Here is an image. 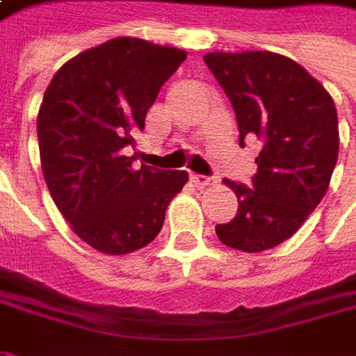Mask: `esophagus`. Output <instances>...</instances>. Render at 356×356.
I'll list each match as a JSON object with an SVG mask.
<instances>
[{"label": "esophagus", "instance_id": "34e87169", "mask_svg": "<svg viewBox=\"0 0 356 356\" xmlns=\"http://www.w3.org/2000/svg\"><path fill=\"white\" fill-rule=\"evenodd\" d=\"M191 181L197 185V187H209V185H215L216 179L204 177V175H191Z\"/></svg>", "mask_w": 356, "mask_h": 356}]
</instances>
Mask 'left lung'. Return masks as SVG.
<instances>
[{
    "label": "left lung",
    "instance_id": "8db88e82",
    "mask_svg": "<svg viewBox=\"0 0 356 356\" xmlns=\"http://www.w3.org/2000/svg\"><path fill=\"white\" fill-rule=\"evenodd\" d=\"M204 63L234 108L240 145L262 141L250 189L225 179L238 211L216 225V236L236 250H270L298 232L327 193L339 155L335 102L319 80L277 53H209Z\"/></svg>",
    "mask_w": 356,
    "mask_h": 356
}]
</instances>
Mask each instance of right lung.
Masks as SVG:
<instances>
[{"label":"right lung","instance_id":"add662e5","mask_svg":"<svg viewBox=\"0 0 356 356\" xmlns=\"http://www.w3.org/2000/svg\"><path fill=\"white\" fill-rule=\"evenodd\" d=\"M185 58L175 47L118 37L70 58L44 90L37 116L44 181L74 234L98 252L149 244L189 181L187 171L134 169L136 157L124 155Z\"/></svg>","mask_w":356,"mask_h":356}]
</instances>
